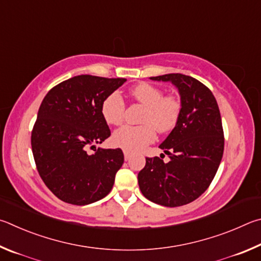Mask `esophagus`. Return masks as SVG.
Instances as JSON below:
<instances>
[{"instance_id": "esophagus-1", "label": "esophagus", "mask_w": 261, "mask_h": 261, "mask_svg": "<svg viewBox=\"0 0 261 261\" xmlns=\"http://www.w3.org/2000/svg\"><path fill=\"white\" fill-rule=\"evenodd\" d=\"M123 157H125V161H129L132 157V153L128 151H123Z\"/></svg>"}]
</instances>
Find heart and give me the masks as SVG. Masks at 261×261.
I'll use <instances>...</instances> for the list:
<instances>
[{"label":"heart","instance_id":"obj_1","mask_svg":"<svg viewBox=\"0 0 261 261\" xmlns=\"http://www.w3.org/2000/svg\"><path fill=\"white\" fill-rule=\"evenodd\" d=\"M133 97L145 107L141 126H123L114 132L112 143L128 152L142 150L156 139V129L161 133L171 130L180 117L181 104L174 96H164V91L147 82L136 85L130 90ZM100 113L109 125L118 126L125 117V102L119 91H112L100 105Z\"/></svg>","mask_w":261,"mask_h":261}]
</instances>
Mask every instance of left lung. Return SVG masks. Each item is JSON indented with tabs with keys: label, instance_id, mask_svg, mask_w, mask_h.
I'll list each match as a JSON object with an SVG mask.
<instances>
[{
	"label": "left lung",
	"instance_id": "8db88e82",
	"mask_svg": "<svg viewBox=\"0 0 261 261\" xmlns=\"http://www.w3.org/2000/svg\"><path fill=\"white\" fill-rule=\"evenodd\" d=\"M150 79L176 87L181 111L175 127L159 145L170 162L145 158L138 175L140 190L156 204L182 206L208 188L220 165L225 145L220 111L212 91L193 76L170 73Z\"/></svg>",
	"mask_w": 261,
	"mask_h": 261
}]
</instances>
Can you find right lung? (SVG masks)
<instances>
[{
  "label": "right lung",
  "mask_w": 261,
  "mask_h": 261,
  "mask_svg": "<svg viewBox=\"0 0 261 261\" xmlns=\"http://www.w3.org/2000/svg\"><path fill=\"white\" fill-rule=\"evenodd\" d=\"M125 82L123 77L76 75L54 87L41 103L32 151L41 179L63 202L88 205L111 191L123 153L96 149L111 135L100 105ZM89 146L95 149L93 155L86 152Z\"/></svg>",
  "instance_id": "1"
}]
</instances>
